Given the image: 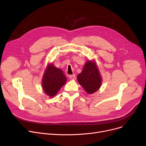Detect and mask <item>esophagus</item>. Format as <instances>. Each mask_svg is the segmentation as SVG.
Segmentation results:
<instances>
[{"mask_svg": "<svg viewBox=\"0 0 146 146\" xmlns=\"http://www.w3.org/2000/svg\"><path fill=\"white\" fill-rule=\"evenodd\" d=\"M69 78L71 80H74V79H75V74L70 75H69Z\"/></svg>", "mask_w": 146, "mask_h": 146, "instance_id": "1", "label": "esophagus"}]
</instances>
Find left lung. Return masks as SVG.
I'll return each instance as SVG.
<instances>
[{
  "label": "left lung",
  "instance_id": "1",
  "mask_svg": "<svg viewBox=\"0 0 146 146\" xmlns=\"http://www.w3.org/2000/svg\"><path fill=\"white\" fill-rule=\"evenodd\" d=\"M77 80L85 92L92 94L101 87L102 79L95 60H88L77 76Z\"/></svg>",
  "mask_w": 146,
  "mask_h": 146
}]
</instances>
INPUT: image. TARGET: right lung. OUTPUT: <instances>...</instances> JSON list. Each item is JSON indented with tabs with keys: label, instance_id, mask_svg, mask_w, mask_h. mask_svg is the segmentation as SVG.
I'll use <instances>...</instances> for the list:
<instances>
[{
	"label": "right lung",
	"instance_id": "obj_1",
	"mask_svg": "<svg viewBox=\"0 0 146 146\" xmlns=\"http://www.w3.org/2000/svg\"><path fill=\"white\" fill-rule=\"evenodd\" d=\"M66 80L62 70L55 66L52 63H49L42 76V87L47 96L52 98L66 84Z\"/></svg>",
	"mask_w": 146,
	"mask_h": 146
}]
</instances>
